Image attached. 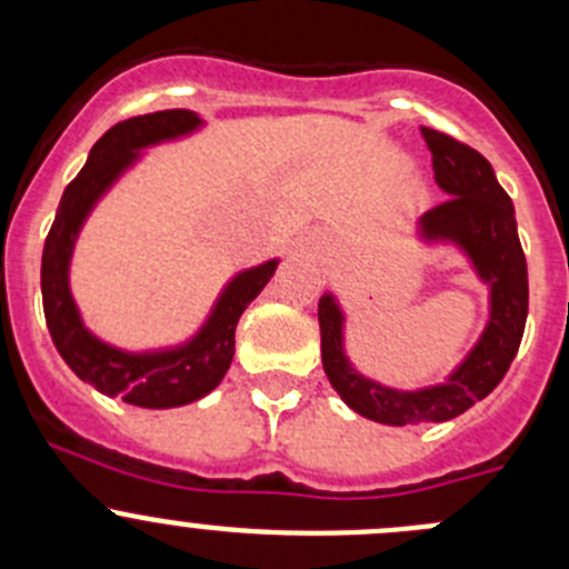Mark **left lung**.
Instances as JSON below:
<instances>
[{"instance_id":"obj_1","label":"left lung","mask_w":569,"mask_h":569,"mask_svg":"<svg viewBox=\"0 0 569 569\" xmlns=\"http://www.w3.org/2000/svg\"><path fill=\"white\" fill-rule=\"evenodd\" d=\"M421 134L432 151L435 181L449 200L429 209L418 220V231L427 242H451L470 258L481 283L490 289V319L449 380L418 391H396L349 363L341 308L332 295L321 297L319 330L327 380L355 412L388 427L451 421L485 399L512 366L529 317V272L515 206L492 173V164L443 131L423 126Z\"/></svg>"}]
</instances>
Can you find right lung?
<instances>
[{"label": "right lung", "mask_w": 569, "mask_h": 569, "mask_svg": "<svg viewBox=\"0 0 569 569\" xmlns=\"http://www.w3.org/2000/svg\"><path fill=\"white\" fill-rule=\"evenodd\" d=\"M200 126L203 120L189 109H162L114 123L90 148L84 168L62 192L43 244L40 291H43L46 325L57 352L71 366L73 375L90 382L96 391L120 396L126 405L148 407V410L189 405L220 386L233 360L237 321L269 283L278 269V258L239 272L222 289L206 325L187 343L157 349V352H123L96 338L79 317L68 286V267H71L79 228L84 226L101 194L140 159L142 148L192 134Z\"/></svg>", "instance_id": "obj_1"}]
</instances>
